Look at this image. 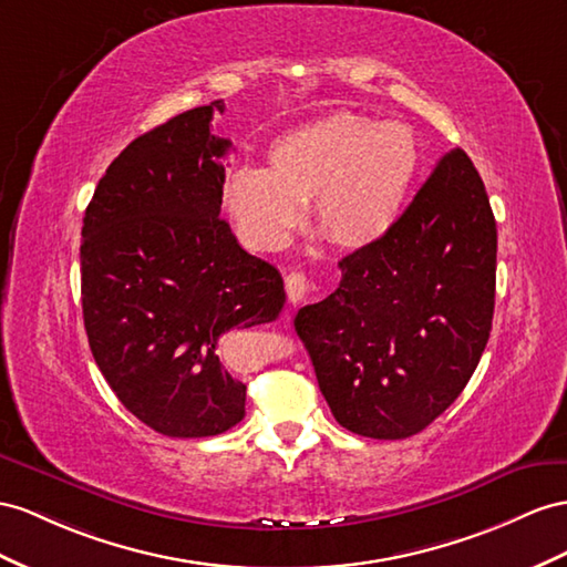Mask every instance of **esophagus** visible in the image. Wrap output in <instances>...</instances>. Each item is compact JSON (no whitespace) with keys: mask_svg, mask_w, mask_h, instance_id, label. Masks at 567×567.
Returning a JSON list of instances; mask_svg holds the SVG:
<instances>
[{"mask_svg":"<svg viewBox=\"0 0 567 567\" xmlns=\"http://www.w3.org/2000/svg\"><path fill=\"white\" fill-rule=\"evenodd\" d=\"M309 278L307 275H303L301 270H292L285 278V289H287V297H289V301L292 303H299L303 297L309 295Z\"/></svg>","mask_w":567,"mask_h":567,"instance_id":"1","label":"esophagus"}]
</instances>
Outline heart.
I'll return each instance as SVG.
<instances>
[{
    "label": "heart",
    "mask_w": 567,
    "mask_h": 567,
    "mask_svg": "<svg viewBox=\"0 0 567 567\" xmlns=\"http://www.w3.org/2000/svg\"><path fill=\"white\" fill-rule=\"evenodd\" d=\"M416 165L410 126L332 112L275 138L266 169H231L223 208L256 251L285 246L307 203L328 241L347 251L367 249L400 220Z\"/></svg>",
    "instance_id": "1"
}]
</instances>
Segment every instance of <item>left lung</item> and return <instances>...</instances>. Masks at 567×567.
<instances>
[{"mask_svg": "<svg viewBox=\"0 0 567 567\" xmlns=\"http://www.w3.org/2000/svg\"><path fill=\"white\" fill-rule=\"evenodd\" d=\"M496 249L484 182L455 148L381 241L340 260V287L295 318L340 426L410 439L457 400L488 342Z\"/></svg>", "mask_w": 567, "mask_h": 567, "instance_id": "obj_1", "label": "left lung"}]
</instances>
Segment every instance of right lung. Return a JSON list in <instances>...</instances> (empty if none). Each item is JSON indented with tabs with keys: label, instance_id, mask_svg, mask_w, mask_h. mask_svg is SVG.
<instances>
[{
	"label": "right lung",
	"instance_id": "obj_1",
	"mask_svg": "<svg viewBox=\"0 0 567 567\" xmlns=\"http://www.w3.org/2000/svg\"><path fill=\"white\" fill-rule=\"evenodd\" d=\"M223 100L177 114L114 157L85 208L83 323L124 408L169 439H206L244 419L246 385L220 364L225 332L270 323L282 275L246 254L220 217Z\"/></svg>",
	"mask_w": 567,
	"mask_h": 567
}]
</instances>
